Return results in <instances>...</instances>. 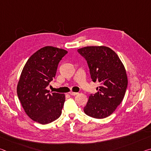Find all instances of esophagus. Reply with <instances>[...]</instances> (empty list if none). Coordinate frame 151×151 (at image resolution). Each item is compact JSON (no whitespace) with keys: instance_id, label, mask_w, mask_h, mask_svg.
I'll list each match as a JSON object with an SVG mask.
<instances>
[{"instance_id":"34e87169","label":"esophagus","mask_w":151,"mask_h":151,"mask_svg":"<svg viewBox=\"0 0 151 151\" xmlns=\"http://www.w3.org/2000/svg\"><path fill=\"white\" fill-rule=\"evenodd\" d=\"M69 94H70V95H73V96H75V95H77V94H78V93H75V92H70Z\"/></svg>"}]
</instances>
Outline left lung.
Wrapping results in <instances>:
<instances>
[{
    "label": "left lung",
    "instance_id": "obj_1",
    "mask_svg": "<svg viewBox=\"0 0 151 151\" xmlns=\"http://www.w3.org/2000/svg\"><path fill=\"white\" fill-rule=\"evenodd\" d=\"M78 52L87 62L92 81L98 82L95 94H91L84 112L95 119H104L113 112L123 99L128 80L118 55L106 47H86Z\"/></svg>",
    "mask_w": 151,
    "mask_h": 151
}]
</instances>
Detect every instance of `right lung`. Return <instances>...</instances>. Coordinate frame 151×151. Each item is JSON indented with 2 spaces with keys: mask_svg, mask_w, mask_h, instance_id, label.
I'll return each instance as SVG.
<instances>
[{
  "mask_svg": "<svg viewBox=\"0 0 151 151\" xmlns=\"http://www.w3.org/2000/svg\"><path fill=\"white\" fill-rule=\"evenodd\" d=\"M61 48L45 47L37 50L25 64L17 85V94L25 112L33 121L45 124L62 113L64 94L47 90L55 77L58 63L67 54Z\"/></svg>",
  "mask_w": 151,
  "mask_h": 151,
  "instance_id": "right-lung-1",
  "label": "right lung"
}]
</instances>
